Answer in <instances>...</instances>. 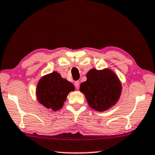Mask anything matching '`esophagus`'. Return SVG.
<instances>
[{
  "label": "esophagus",
  "mask_w": 155,
  "mask_h": 155,
  "mask_svg": "<svg viewBox=\"0 0 155 155\" xmlns=\"http://www.w3.org/2000/svg\"><path fill=\"white\" fill-rule=\"evenodd\" d=\"M79 85H80V83H79V81H75V82H74V86H75V87H76V89H79Z\"/></svg>",
  "instance_id": "esophagus-1"
}]
</instances>
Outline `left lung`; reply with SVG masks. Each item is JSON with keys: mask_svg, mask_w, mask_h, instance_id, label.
I'll list each match as a JSON object with an SVG mask.
<instances>
[{"mask_svg": "<svg viewBox=\"0 0 155 155\" xmlns=\"http://www.w3.org/2000/svg\"><path fill=\"white\" fill-rule=\"evenodd\" d=\"M87 81L80 85L89 106L97 111H107L116 104L121 93V84L112 70L90 69Z\"/></svg>", "mask_w": 155, "mask_h": 155, "instance_id": "obj_1", "label": "left lung"}]
</instances>
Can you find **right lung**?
Wrapping results in <instances>:
<instances>
[{"mask_svg":"<svg viewBox=\"0 0 155 155\" xmlns=\"http://www.w3.org/2000/svg\"><path fill=\"white\" fill-rule=\"evenodd\" d=\"M74 90L73 84L62 78L57 71H54L41 78L36 94L41 104L56 111L63 107L68 93Z\"/></svg>","mask_w":155,"mask_h":155,"instance_id":"add662e5","label":"right lung"}]
</instances>
